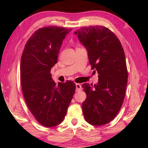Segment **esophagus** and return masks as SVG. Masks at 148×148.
Returning a JSON list of instances; mask_svg holds the SVG:
<instances>
[{"label":"esophagus","mask_w":148,"mask_h":148,"mask_svg":"<svg viewBox=\"0 0 148 148\" xmlns=\"http://www.w3.org/2000/svg\"><path fill=\"white\" fill-rule=\"evenodd\" d=\"M76 91H81V90L82 89V86L79 84H76Z\"/></svg>","instance_id":"1"}]
</instances>
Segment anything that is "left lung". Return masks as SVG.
Returning <instances> with one entry per match:
<instances>
[{"mask_svg": "<svg viewBox=\"0 0 148 148\" xmlns=\"http://www.w3.org/2000/svg\"><path fill=\"white\" fill-rule=\"evenodd\" d=\"M88 51L91 69L99 82L83 84L87 98L82 103L84 118L89 124L108 123L118 114L124 101L128 78L124 50L118 38L104 26L84 27L74 32Z\"/></svg>", "mask_w": 148, "mask_h": 148, "instance_id": "8db88e82", "label": "left lung"}]
</instances>
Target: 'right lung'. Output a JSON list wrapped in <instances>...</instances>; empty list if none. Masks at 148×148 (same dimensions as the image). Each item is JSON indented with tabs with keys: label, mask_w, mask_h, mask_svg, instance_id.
Returning <instances> with one entry per match:
<instances>
[{
	"label": "right lung",
	"mask_w": 148,
	"mask_h": 148,
	"mask_svg": "<svg viewBox=\"0 0 148 148\" xmlns=\"http://www.w3.org/2000/svg\"><path fill=\"white\" fill-rule=\"evenodd\" d=\"M71 29L51 26L35 31L25 46L20 65L23 97L40 124L55 127L63 121L76 91L72 81L56 85L50 73L62 40Z\"/></svg>",
	"instance_id": "add662e5"
}]
</instances>
